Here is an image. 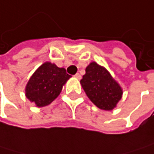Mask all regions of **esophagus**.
I'll use <instances>...</instances> for the list:
<instances>
[{"label":"esophagus","instance_id":"34e87169","mask_svg":"<svg viewBox=\"0 0 154 154\" xmlns=\"http://www.w3.org/2000/svg\"><path fill=\"white\" fill-rule=\"evenodd\" d=\"M75 78L76 79H81V75H80L79 73H76V74L75 75Z\"/></svg>","mask_w":154,"mask_h":154}]
</instances>
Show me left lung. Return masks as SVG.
<instances>
[{"label":"left lung","instance_id":"8db88e82","mask_svg":"<svg viewBox=\"0 0 154 154\" xmlns=\"http://www.w3.org/2000/svg\"><path fill=\"white\" fill-rule=\"evenodd\" d=\"M80 84L89 100L100 109L112 110L122 97V89L109 72L96 62L90 63Z\"/></svg>","mask_w":154,"mask_h":154}]
</instances>
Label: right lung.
I'll return each instance as SVG.
<instances>
[{"mask_svg":"<svg viewBox=\"0 0 154 154\" xmlns=\"http://www.w3.org/2000/svg\"><path fill=\"white\" fill-rule=\"evenodd\" d=\"M70 78L65 68L45 62L30 78L25 87V96L36 107L47 106L58 97Z\"/></svg>","mask_w":154,"mask_h":154,"instance_id":"add662e5","label":"right lung"}]
</instances>
